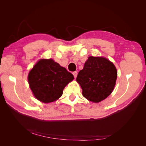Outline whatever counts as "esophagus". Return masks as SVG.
I'll return each mask as SVG.
<instances>
[{"label":"esophagus","mask_w":146,"mask_h":146,"mask_svg":"<svg viewBox=\"0 0 146 146\" xmlns=\"http://www.w3.org/2000/svg\"><path fill=\"white\" fill-rule=\"evenodd\" d=\"M72 74L74 75V77L75 78L77 77V72H73Z\"/></svg>","instance_id":"obj_1"}]
</instances>
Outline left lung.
<instances>
[{"label": "left lung", "mask_w": 146, "mask_h": 146, "mask_svg": "<svg viewBox=\"0 0 146 146\" xmlns=\"http://www.w3.org/2000/svg\"><path fill=\"white\" fill-rule=\"evenodd\" d=\"M116 78L117 70L111 61L104 57L90 56L76 80L82 88L83 97L99 102L111 93Z\"/></svg>", "instance_id": "obj_1"}]
</instances>
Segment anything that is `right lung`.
<instances>
[{
	"instance_id": "1",
	"label": "right lung",
	"mask_w": 146,
	"mask_h": 146,
	"mask_svg": "<svg viewBox=\"0 0 146 146\" xmlns=\"http://www.w3.org/2000/svg\"><path fill=\"white\" fill-rule=\"evenodd\" d=\"M73 75L52 59L40 60L30 70L28 81L38 100L49 103L58 99Z\"/></svg>"
}]
</instances>
